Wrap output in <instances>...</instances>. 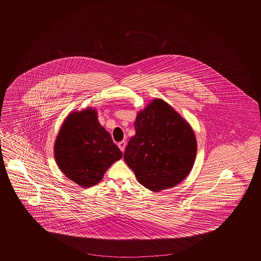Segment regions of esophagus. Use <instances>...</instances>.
<instances>
[{"label": "esophagus", "mask_w": 261, "mask_h": 261, "mask_svg": "<svg viewBox=\"0 0 261 261\" xmlns=\"http://www.w3.org/2000/svg\"><path fill=\"white\" fill-rule=\"evenodd\" d=\"M118 146H119V149L123 152V151L125 150L126 142H125V141H122V142H119V143H118Z\"/></svg>", "instance_id": "1"}]
</instances>
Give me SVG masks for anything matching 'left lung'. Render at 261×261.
Returning <instances> with one entry per match:
<instances>
[{
	"instance_id": "8db88e82",
	"label": "left lung",
	"mask_w": 261,
	"mask_h": 261,
	"mask_svg": "<svg viewBox=\"0 0 261 261\" xmlns=\"http://www.w3.org/2000/svg\"><path fill=\"white\" fill-rule=\"evenodd\" d=\"M136 134L124 152V161L137 180L158 192L173 188L190 174L197 153V142L190 123L161 98L140 111Z\"/></svg>"
}]
</instances>
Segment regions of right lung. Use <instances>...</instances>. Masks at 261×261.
Wrapping results in <instances>:
<instances>
[{
	"label": "right lung",
	"mask_w": 261,
	"mask_h": 261,
	"mask_svg": "<svg viewBox=\"0 0 261 261\" xmlns=\"http://www.w3.org/2000/svg\"><path fill=\"white\" fill-rule=\"evenodd\" d=\"M54 150L59 169L81 188L98 184L106 170L122 158L110 134L100 125L96 109L92 107L68 115Z\"/></svg>",
	"instance_id": "add662e5"
}]
</instances>
